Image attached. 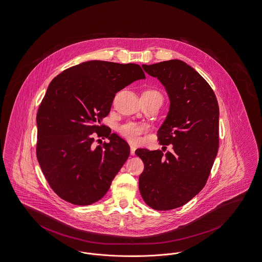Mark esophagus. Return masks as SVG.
<instances>
[{
	"instance_id": "esophagus-1",
	"label": "esophagus",
	"mask_w": 262,
	"mask_h": 262,
	"mask_svg": "<svg viewBox=\"0 0 262 262\" xmlns=\"http://www.w3.org/2000/svg\"><path fill=\"white\" fill-rule=\"evenodd\" d=\"M130 150H131V152H130V153H131V155H132V156H133V155H135L136 147H135V146H133V145H131V146H130Z\"/></svg>"
}]
</instances>
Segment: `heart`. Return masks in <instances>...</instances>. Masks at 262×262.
I'll return each instance as SVG.
<instances>
[{"label": "heart", "mask_w": 262, "mask_h": 262, "mask_svg": "<svg viewBox=\"0 0 262 262\" xmlns=\"http://www.w3.org/2000/svg\"><path fill=\"white\" fill-rule=\"evenodd\" d=\"M145 92L159 93L155 90H148ZM118 131L124 138L130 141L131 143H139L143 139V135L148 131V128L145 125H141L137 123L127 122L121 125L118 128Z\"/></svg>", "instance_id": "b5f03b06"}]
</instances>
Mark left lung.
<instances>
[{
    "instance_id": "obj_1",
    "label": "left lung",
    "mask_w": 262,
    "mask_h": 262,
    "mask_svg": "<svg viewBox=\"0 0 262 262\" xmlns=\"http://www.w3.org/2000/svg\"><path fill=\"white\" fill-rule=\"evenodd\" d=\"M142 68L157 77L169 95L170 110L157 135L159 143L171 144L173 151L136 150L144 163L140 192L152 209H177L201 192L208 181L219 150V103L205 78L182 60Z\"/></svg>"
}]
</instances>
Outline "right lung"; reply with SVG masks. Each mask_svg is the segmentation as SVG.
I'll return each mask as SVG.
<instances>
[{"label":"right lung","instance_id":"add662e5","mask_svg":"<svg viewBox=\"0 0 262 262\" xmlns=\"http://www.w3.org/2000/svg\"><path fill=\"white\" fill-rule=\"evenodd\" d=\"M145 73L135 63L90 60L63 70L50 83L36 114V158L49 185L76 206L96 203L109 190L130 155L125 140L110 128L109 142L94 147L93 133L118 91Z\"/></svg>","mask_w":262,"mask_h":262}]
</instances>
